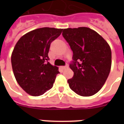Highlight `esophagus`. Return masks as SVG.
I'll list each match as a JSON object with an SVG mask.
<instances>
[{
	"mask_svg": "<svg viewBox=\"0 0 124 124\" xmlns=\"http://www.w3.org/2000/svg\"><path fill=\"white\" fill-rule=\"evenodd\" d=\"M68 68V66H62V69H64V70H65V69H67Z\"/></svg>",
	"mask_w": 124,
	"mask_h": 124,
	"instance_id": "esophagus-1",
	"label": "esophagus"
}]
</instances>
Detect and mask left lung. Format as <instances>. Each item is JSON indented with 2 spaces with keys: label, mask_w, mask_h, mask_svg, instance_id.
Wrapping results in <instances>:
<instances>
[{
  "label": "left lung",
  "mask_w": 124,
  "mask_h": 124,
  "mask_svg": "<svg viewBox=\"0 0 124 124\" xmlns=\"http://www.w3.org/2000/svg\"><path fill=\"white\" fill-rule=\"evenodd\" d=\"M62 36L73 51L68 80L70 89L81 96L94 95L104 86L112 66L110 46L101 36L88 27L65 28Z\"/></svg>",
  "instance_id": "1"
}]
</instances>
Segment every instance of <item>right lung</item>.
Instances as JSON below:
<instances>
[{
  "label": "right lung",
  "mask_w": 124,
  "mask_h": 124,
  "mask_svg": "<svg viewBox=\"0 0 124 124\" xmlns=\"http://www.w3.org/2000/svg\"><path fill=\"white\" fill-rule=\"evenodd\" d=\"M63 29L44 27L28 32L18 40L11 55L12 70L19 86L39 96L51 89L58 68L47 62L50 44Z\"/></svg>",
  "instance_id": "add662e5"
}]
</instances>
